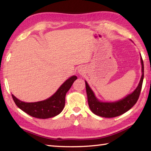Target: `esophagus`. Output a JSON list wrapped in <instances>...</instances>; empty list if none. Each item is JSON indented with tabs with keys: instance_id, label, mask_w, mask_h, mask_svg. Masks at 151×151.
<instances>
[{
	"instance_id": "34e87169",
	"label": "esophagus",
	"mask_w": 151,
	"mask_h": 151,
	"mask_svg": "<svg viewBox=\"0 0 151 151\" xmlns=\"http://www.w3.org/2000/svg\"><path fill=\"white\" fill-rule=\"evenodd\" d=\"M80 71H81V70H80Z\"/></svg>"
}]
</instances>
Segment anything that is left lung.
Masks as SVG:
<instances>
[{"label": "left lung", "instance_id": "8db88e82", "mask_svg": "<svg viewBox=\"0 0 151 151\" xmlns=\"http://www.w3.org/2000/svg\"><path fill=\"white\" fill-rule=\"evenodd\" d=\"M140 62L142 65V76L139 85L132 93L118 101L112 103H104L99 101L88 83L85 81L88 106L94 114L105 118H112L124 114L136 104L139 99L144 78V65L142 57H140Z\"/></svg>", "mask_w": 151, "mask_h": 151}]
</instances>
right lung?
<instances>
[{
	"instance_id": "1",
	"label": "right lung",
	"mask_w": 151,
	"mask_h": 151,
	"mask_svg": "<svg viewBox=\"0 0 151 151\" xmlns=\"http://www.w3.org/2000/svg\"><path fill=\"white\" fill-rule=\"evenodd\" d=\"M76 78V76H71L60 86L52 96L44 101L25 103L16 98L13 94H12V99L16 105L30 116L43 119L54 117L62 112L65 104L66 94Z\"/></svg>"
}]
</instances>
